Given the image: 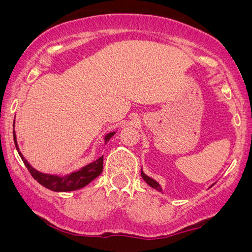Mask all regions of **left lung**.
Instances as JSON below:
<instances>
[{"mask_svg": "<svg viewBox=\"0 0 252 252\" xmlns=\"http://www.w3.org/2000/svg\"><path fill=\"white\" fill-rule=\"evenodd\" d=\"M141 177L143 178V180L146 181L147 184L150 186V187H153L154 189H156V190H158V191H161V187L159 186V184H158V182H157L156 180H154L153 178L148 177V175L144 174L143 171H141Z\"/></svg>", "mask_w": 252, "mask_h": 252, "instance_id": "left-lung-1", "label": "left lung"}]
</instances>
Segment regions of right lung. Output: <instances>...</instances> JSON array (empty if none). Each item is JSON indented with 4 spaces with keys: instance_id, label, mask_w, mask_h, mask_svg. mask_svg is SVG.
Wrapping results in <instances>:
<instances>
[{
    "instance_id": "right-lung-1",
    "label": "right lung",
    "mask_w": 252,
    "mask_h": 252,
    "mask_svg": "<svg viewBox=\"0 0 252 252\" xmlns=\"http://www.w3.org/2000/svg\"><path fill=\"white\" fill-rule=\"evenodd\" d=\"M15 126V125H13ZM116 132H111L106 134L104 137L105 143L115 135ZM13 140H15L16 149L19 150L18 144H17V137L16 133L13 130ZM19 156L22 158V160L25 164L27 170L30 171V173L35 180L39 182L40 185H42L43 187L53 191H72L80 189L85 186H87L89 182H92L95 178H97L103 171V156L99 157L98 159L92 161L91 164L86 165V166L81 167L80 170L72 172V173L65 175V177H61V175H55V174H47L42 173V172L36 171L35 168L31 166V164L24 158L23 154L19 153Z\"/></svg>"
}]
</instances>
